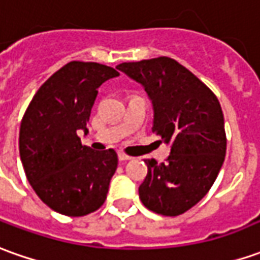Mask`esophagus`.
Listing matches in <instances>:
<instances>
[{"label": "esophagus", "mask_w": 260, "mask_h": 260, "mask_svg": "<svg viewBox=\"0 0 260 260\" xmlns=\"http://www.w3.org/2000/svg\"><path fill=\"white\" fill-rule=\"evenodd\" d=\"M118 158H119V160H129V159H132V158H131L129 155H126V153H123V152H119L118 153Z\"/></svg>", "instance_id": "obj_1"}]
</instances>
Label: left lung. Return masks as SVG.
Here are the masks:
<instances>
[{"mask_svg": "<svg viewBox=\"0 0 260 260\" xmlns=\"http://www.w3.org/2000/svg\"><path fill=\"white\" fill-rule=\"evenodd\" d=\"M144 86L153 105L152 132L171 145L167 162L145 159L139 198L149 211L178 216L209 192L226 153V134L216 95L189 70L159 56L116 67Z\"/></svg>", "mask_w": 260, "mask_h": 260, "instance_id": "8db88e82", "label": "left lung"}]
</instances>
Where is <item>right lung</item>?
Listing matches in <instances>:
<instances>
[{"mask_svg": "<svg viewBox=\"0 0 260 260\" xmlns=\"http://www.w3.org/2000/svg\"><path fill=\"white\" fill-rule=\"evenodd\" d=\"M119 72L98 62L72 61L34 95L19 128V156L26 179L51 209L85 216L107 199L118 167L114 149L95 152L81 144L100 88Z\"/></svg>", "mask_w": 260, "mask_h": 260, "instance_id": "1", "label": "right lung"}]
</instances>
